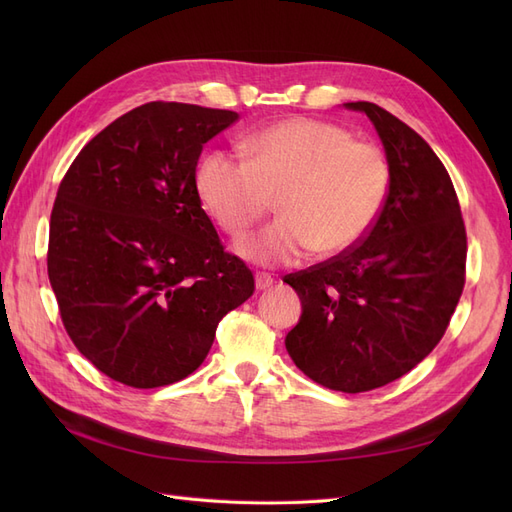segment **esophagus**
<instances>
[{
  "label": "esophagus",
  "mask_w": 512,
  "mask_h": 512,
  "mask_svg": "<svg viewBox=\"0 0 512 512\" xmlns=\"http://www.w3.org/2000/svg\"><path fill=\"white\" fill-rule=\"evenodd\" d=\"M273 277L267 273H256V290H267L273 286Z\"/></svg>",
  "instance_id": "1"
}]
</instances>
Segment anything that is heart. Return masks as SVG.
Segmentation results:
<instances>
[{
	"label": "heart",
	"mask_w": 512,
	"mask_h": 512,
	"mask_svg": "<svg viewBox=\"0 0 512 512\" xmlns=\"http://www.w3.org/2000/svg\"><path fill=\"white\" fill-rule=\"evenodd\" d=\"M241 156L211 151L198 166L205 207L232 237L260 222L277 198L282 218L243 239L237 252L256 265H294L314 250L333 256L359 245L391 190L382 149L331 121L292 117L239 143Z\"/></svg>",
	"instance_id": "heart-1"
}]
</instances>
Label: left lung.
<instances>
[{
	"label": "left lung",
	"instance_id": "left-lung-1",
	"mask_svg": "<svg viewBox=\"0 0 512 512\" xmlns=\"http://www.w3.org/2000/svg\"><path fill=\"white\" fill-rule=\"evenodd\" d=\"M344 106L374 123L391 190L359 245L284 277L303 305L286 350L314 382L363 393L438 346L466 284L468 241L453 181L423 138L378 104Z\"/></svg>",
	"mask_w": 512,
	"mask_h": 512
}]
</instances>
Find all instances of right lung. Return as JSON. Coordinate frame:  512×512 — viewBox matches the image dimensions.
Returning <instances> with one entry per match:
<instances>
[{"instance_id": "right-lung-1", "label": "right lung", "mask_w": 512, "mask_h": 512, "mask_svg": "<svg viewBox=\"0 0 512 512\" xmlns=\"http://www.w3.org/2000/svg\"><path fill=\"white\" fill-rule=\"evenodd\" d=\"M235 111L149 102L81 149L51 213L49 280L61 322L102 374L134 389L188 378L254 275L200 207L203 145Z\"/></svg>"}]
</instances>
